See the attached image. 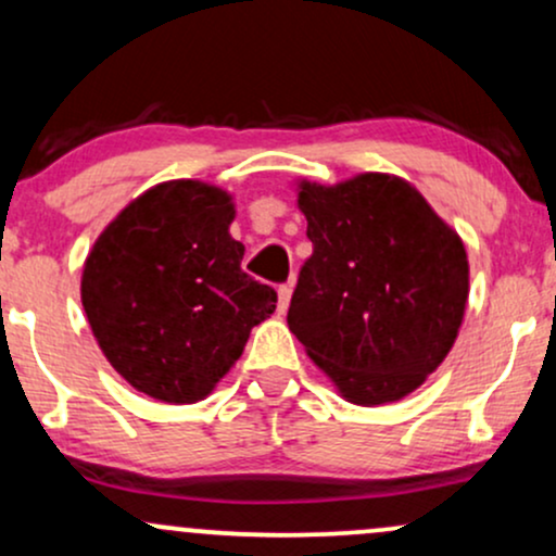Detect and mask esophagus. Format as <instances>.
I'll return each mask as SVG.
<instances>
[{"mask_svg": "<svg viewBox=\"0 0 556 556\" xmlns=\"http://www.w3.org/2000/svg\"><path fill=\"white\" fill-rule=\"evenodd\" d=\"M277 295H279V311H287V305H290V298H292V282L279 285Z\"/></svg>", "mask_w": 556, "mask_h": 556, "instance_id": "1", "label": "esophagus"}]
</instances>
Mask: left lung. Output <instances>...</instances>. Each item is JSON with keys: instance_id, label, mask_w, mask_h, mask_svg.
<instances>
[{"instance_id": "8db88e82", "label": "left lung", "mask_w": 556, "mask_h": 556, "mask_svg": "<svg viewBox=\"0 0 556 556\" xmlns=\"http://www.w3.org/2000/svg\"><path fill=\"white\" fill-rule=\"evenodd\" d=\"M314 253L287 324L355 405L397 402L439 368L468 303L460 235L402 177L298 182Z\"/></svg>"}]
</instances>
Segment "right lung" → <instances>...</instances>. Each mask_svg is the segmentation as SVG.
<instances>
[{"label": "right lung", "instance_id": "obj_1", "mask_svg": "<svg viewBox=\"0 0 556 556\" xmlns=\"http://www.w3.org/2000/svg\"><path fill=\"white\" fill-rule=\"evenodd\" d=\"M235 203L201 180L154 185L93 242L80 300L101 353L130 387L169 405L212 394L277 292L240 269Z\"/></svg>", "mask_w": 556, "mask_h": 556}]
</instances>
